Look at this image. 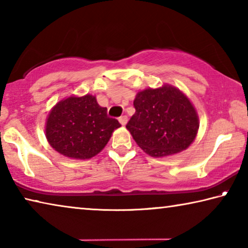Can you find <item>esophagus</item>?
<instances>
[{"instance_id":"34e87169","label":"esophagus","mask_w":248,"mask_h":248,"mask_svg":"<svg viewBox=\"0 0 248 248\" xmlns=\"http://www.w3.org/2000/svg\"><path fill=\"white\" fill-rule=\"evenodd\" d=\"M119 123L123 125H125L128 123V117L127 116H121L119 118Z\"/></svg>"}]
</instances>
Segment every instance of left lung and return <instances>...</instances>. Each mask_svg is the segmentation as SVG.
Wrapping results in <instances>:
<instances>
[{
  "mask_svg": "<svg viewBox=\"0 0 248 248\" xmlns=\"http://www.w3.org/2000/svg\"><path fill=\"white\" fill-rule=\"evenodd\" d=\"M136 112L125 128L133 140L153 157L188 149L196 139L199 117L190 99L170 84L143 90L133 100Z\"/></svg>",
  "mask_w": 248,
  "mask_h": 248,
  "instance_id": "8db88e82",
  "label": "left lung"
}]
</instances>
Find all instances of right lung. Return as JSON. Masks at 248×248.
I'll return each mask as SVG.
<instances>
[{"label":"right lung","instance_id":"right-lung-1","mask_svg":"<svg viewBox=\"0 0 248 248\" xmlns=\"http://www.w3.org/2000/svg\"><path fill=\"white\" fill-rule=\"evenodd\" d=\"M121 127L107 116L96 97L70 96L50 110L46 121V138L54 151L69 158L89 159L102 151L112 132Z\"/></svg>","mask_w":248,"mask_h":248}]
</instances>
